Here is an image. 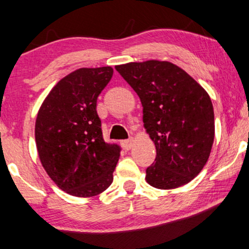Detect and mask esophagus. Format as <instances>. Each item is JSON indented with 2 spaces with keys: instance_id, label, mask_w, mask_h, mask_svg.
Masks as SVG:
<instances>
[{
  "instance_id": "esophagus-1",
  "label": "esophagus",
  "mask_w": 249,
  "mask_h": 249,
  "mask_svg": "<svg viewBox=\"0 0 249 249\" xmlns=\"http://www.w3.org/2000/svg\"><path fill=\"white\" fill-rule=\"evenodd\" d=\"M122 145H123V147L126 149V151H128V149H131V147L133 146V139H132V138H130V139L123 140Z\"/></svg>"
}]
</instances>
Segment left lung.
Masks as SVG:
<instances>
[{"mask_svg": "<svg viewBox=\"0 0 249 249\" xmlns=\"http://www.w3.org/2000/svg\"><path fill=\"white\" fill-rule=\"evenodd\" d=\"M139 96L143 125L157 148L146 181L174 189L196 178L205 166L214 138L210 96L182 68L148 60L116 66Z\"/></svg>", "mask_w": 249, "mask_h": 249, "instance_id": "left-lung-1", "label": "left lung"}]
</instances>
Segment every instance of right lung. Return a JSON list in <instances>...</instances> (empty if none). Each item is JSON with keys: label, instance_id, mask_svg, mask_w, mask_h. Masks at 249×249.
<instances>
[{"label": "right lung", "instance_id": "right-lung-1", "mask_svg": "<svg viewBox=\"0 0 249 249\" xmlns=\"http://www.w3.org/2000/svg\"><path fill=\"white\" fill-rule=\"evenodd\" d=\"M112 74L109 66L80 68L60 80L39 109V159L52 181L71 196H96L113 181L122 148L104 142L96 110Z\"/></svg>", "mask_w": 249, "mask_h": 249}]
</instances>
